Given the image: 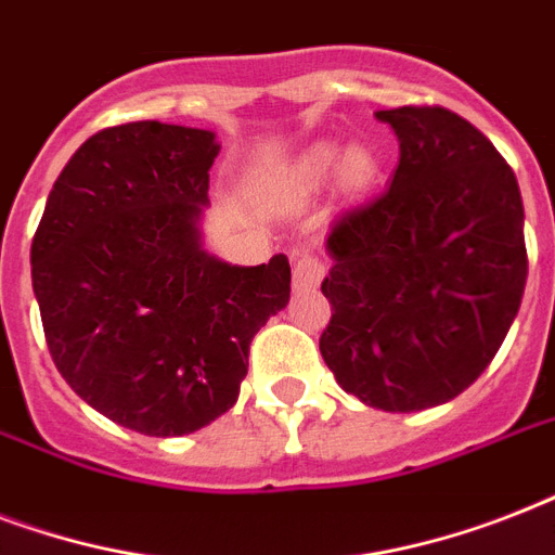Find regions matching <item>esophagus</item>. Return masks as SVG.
I'll use <instances>...</instances> for the list:
<instances>
[{
    "label": "esophagus",
    "instance_id": "1",
    "mask_svg": "<svg viewBox=\"0 0 555 555\" xmlns=\"http://www.w3.org/2000/svg\"><path fill=\"white\" fill-rule=\"evenodd\" d=\"M328 273V264L320 256H302V259H296L294 264V287L296 291H311L325 279Z\"/></svg>",
    "mask_w": 555,
    "mask_h": 555
}]
</instances>
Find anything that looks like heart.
Here are the masks:
<instances>
[{
    "mask_svg": "<svg viewBox=\"0 0 555 555\" xmlns=\"http://www.w3.org/2000/svg\"><path fill=\"white\" fill-rule=\"evenodd\" d=\"M337 167L339 181H343V186L351 192L363 190L371 181V176H374V158H371L365 150H360V146L348 150L346 155H343V164H339L337 146H334V143H320V146H313V150L305 152L302 158L287 169L285 181H282V190H285V195H291V198H305V195H311V192L320 190Z\"/></svg>",
    "mask_w": 555,
    "mask_h": 555,
    "instance_id": "b5f03b06",
    "label": "heart"
}]
</instances>
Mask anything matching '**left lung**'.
I'll list each match as a JSON object with an SVG mask.
<instances>
[{
  "instance_id": "obj_1",
  "label": "left lung",
  "mask_w": 555,
  "mask_h": 555,
  "mask_svg": "<svg viewBox=\"0 0 555 555\" xmlns=\"http://www.w3.org/2000/svg\"><path fill=\"white\" fill-rule=\"evenodd\" d=\"M400 141L391 184L331 224L322 360L348 395L421 412L481 377L527 282L516 172L443 106L377 112Z\"/></svg>"
}]
</instances>
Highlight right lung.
Segmentation results:
<instances>
[{
    "label": "right lung",
    "mask_w": 555,
    "mask_h": 555,
    "mask_svg": "<svg viewBox=\"0 0 555 555\" xmlns=\"http://www.w3.org/2000/svg\"><path fill=\"white\" fill-rule=\"evenodd\" d=\"M207 129L134 120L74 152L39 218L30 279L56 371L126 429L176 438L233 409L287 256L235 268L201 247Z\"/></svg>",
    "instance_id": "1"
}]
</instances>
